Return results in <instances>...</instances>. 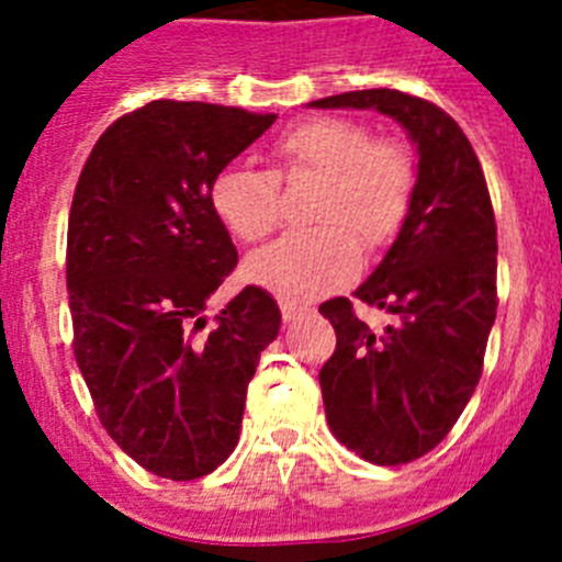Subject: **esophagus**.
I'll use <instances>...</instances> for the list:
<instances>
[{
  "instance_id": "1",
  "label": "esophagus",
  "mask_w": 562,
  "mask_h": 562,
  "mask_svg": "<svg viewBox=\"0 0 562 562\" xmlns=\"http://www.w3.org/2000/svg\"><path fill=\"white\" fill-rule=\"evenodd\" d=\"M301 312H304V306H301V304H292V301H281V317H284V324L295 321Z\"/></svg>"
}]
</instances>
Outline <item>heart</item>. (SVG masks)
Masks as SVG:
<instances>
[{
	"instance_id": "b5f03b06",
	"label": "heart",
	"mask_w": 562,
	"mask_h": 562,
	"mask_svg": "<svg viewBox=\"0 0 562 562\" xmlns=\"http://www.w3.org/2000/svg\"><path fill=\"white\" fill-rule=\"evenodd\" d=\"M278 171L225 166L211 180L216 220L241 241H258L278 225V177L321 173L312 202V231L286 233L245 261L250 284L286 301H310L351 281L360 267V247L385 245L414 193L408 154L394 143L371 137L346 117H312L286 128L272 146Z\"/></svg>"
}]
</instances>
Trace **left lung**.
I'll list each match as a JSON object with an SVG mask.
<instances>
[{
  "instance_id": "8db88e82",
  "label": "left lung",
  "mask_w": 562,
  "mask_h": 562,
  "mask_svg": "<svg viewBox=\"0 0 562 562\" xmlns=\"http://www.w3.org/2000/svg\"><path fill=\"white\" fill-rule=\"evenodd\" d=\"M315 109H374L408 132L416 182L394 245L355 290L394 315L380 335L349 297L321 304L337 335L321 369L326 422L371 464H408L434 450L473 396L495 324V216L484 171L459 123L396 89H360Z\"/></svg>"
}]
</instances>
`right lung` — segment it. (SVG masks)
I'll list each match as a JSON object with an SVG mask.
<instances>
[{"label": "right lung", "instance_id": "1", "mask_svg": "<svg viewBox=\"0 0 562 562\" xmlns=\"http://www.w3.org/2000/svg\"><path fill=\"white\" fill-rule=\"evenodd\" d=\"M272 123L236 106L151 101L101 134L72 196L78 369L109 436L160 479H202L233 453L247 382L281 326L276 301L245 286L196 335L238 261L211 180Z\"/></svg>", "mask_w": 562, "mask_h": 562}]
</instances>
